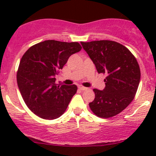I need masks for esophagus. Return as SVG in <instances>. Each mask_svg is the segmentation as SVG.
<instances>
[{
  "mask_svg": "<svg viewBox=\"0 0 156 156\" xmlns=\"http://www.w3.org/2000/svg\"><path fill=\"white\" fill-rule=\"evenodd\" d=\"M78 89L81 90H87V88L83 87V86H79V87H78Z\"/></svg>",
  "mask_w": 156,
  "mask_h": 156,
  "instance_id": "34e87169",
  "label": "esophagus"
}]
</instances>
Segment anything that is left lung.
I'll return each mask as SVG.
<instances>
[{
	"instance_id": "obj_1",
	"label": "left lung",
	"mask_w": 156,
	"mask_h": 156,
	"mask_svg": "<svg viewBox=\"0 0 156 156\" xmlns=\"http://www.w3.org/2000/svg\"><path fill=\"white\" fill-rule=\"evenodd\" d=\"M98 73L106 74V87L94 89L95 98L89 103L98 117L107 119L119 114L134 98L140 80V70L130 50L112 41L81 42Z\"/></svg>"
}]
</instances>
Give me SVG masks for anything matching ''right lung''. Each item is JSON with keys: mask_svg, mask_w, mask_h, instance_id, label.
<instances>
[{"mask_svg": "<svg viewBox=\"0 0 156 156\" xmlns=\"http://www.w3.org/2000/svg\"><path fill=\"white\" fill-rule=\"evenodd\" d=\"M81 50L78 42L48 40L31 47L22 57L17 84L26 106L36 115L53 120L65 112L77 86L57 85L56 75L69 56Z\"/></svg>", "mask_w": 156, "mask_h": 156, "instance_id": "add662e5", "label": "right lung"}]
</instances>
